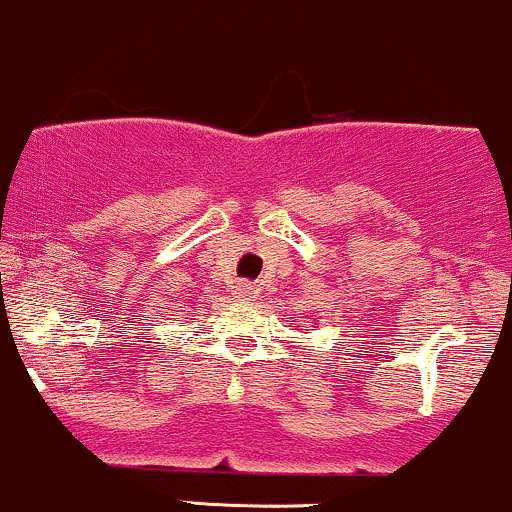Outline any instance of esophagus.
Wrapping results in <instances>:
<instances>
[{"mask_svg":"<svg viewBox=\"0 0 512 512\" xmlns=\"http://www.w3.org/2000/svg\"><path fill=\"white\" fill-rule=\"evenodd\" d=\"M237 294L244 299H251V297H256V287L251 285V282L242 280V282H237Z\"/></svg>","mask_w":512,"mask_h":512,"instance_id":"obj_1","label":"esophagus"}]
</instances>
